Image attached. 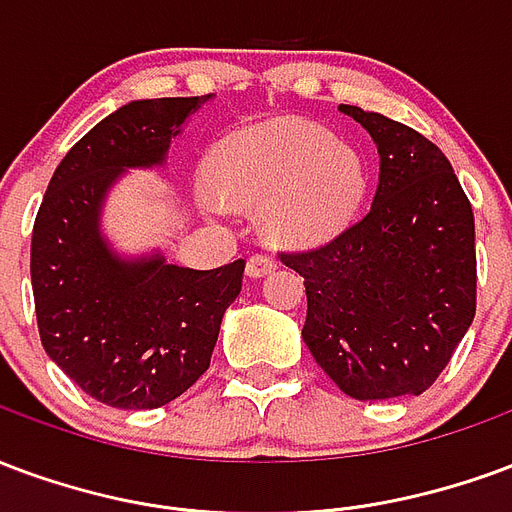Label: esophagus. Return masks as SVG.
I'll use <instances>...</instances> for the list:
<instances>
[{
  "instance_id": "1",
  "label": "esophagus",
  "mask_w": 512,
  "mask_h": 512,
  "mask_svg": "<svg viewBox=\"0 0 512 512\" xmlns=\"http://www.w3.org/2000/svg\"><path fill=\"white\" fill-rule=\"evenodd\" d=\"M275 267H278V261L272 259L270 253H253L245 270H248L251 278H261V275H267V272H272Z\"/></svg>"
}]
</instances>
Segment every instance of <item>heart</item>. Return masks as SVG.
Masks as SVG:
<instances>
[{"label":"heart","mask_w":512,"mask_h":512,"mask_svg":"<svg viewBox=\"0 0 512 512\" xmlns=\"http://www.w3.org/2000/svg\"><path fill=\"white\" fill-rule=\"evenodd\" d=\"M207 179L220 201L267 204L264 226L289 245L335 237L368 185L357 149L305 119H275L223 138L207 158Z\"/></svg>","instance_id":"b5f03b06"}]
</instances>
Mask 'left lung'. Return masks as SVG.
Instances as JSON below:
<instances>
[{
  "instance_id": "left-lung-1",
  "label": "left lung",
  "mask_w": 512,
  "mask_h": 512,
  "mask_svg": "<svg viewBox=\"0 0 512 512\" xmlns=\"http://www.w3.org/2000/svg\"><path fill=\"white\" fill-rule=\"evenodd\" d=\"M379 147L374 204L333 240L281 251L305 278L302 341L357 401L420 395L477 308L475 215L450 160L409 125L341 106Z\"/></svg>"
}]
</instances>
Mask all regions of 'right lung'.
<instances>
[{"mask_svg":"<svg viewBox=\"0 0 512 512\" xmlns=\"http://www.w3.org/2000/svg\"><path fill=\"white\" fill-rule=\"evenodd\" d=\"M201 98L133 100L73 144L32 229V294L43 349L95 401L158 409L210 368L245 259L188 270L163 256L122 261L100 237V207L125 169L160 166Z\"/></svg>","mask_w":512,"mask_h":512,"instance_id":"obj_1","label":"right lung"}]
</instances>
